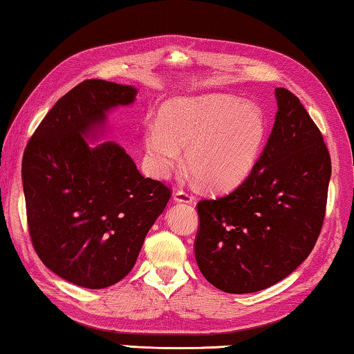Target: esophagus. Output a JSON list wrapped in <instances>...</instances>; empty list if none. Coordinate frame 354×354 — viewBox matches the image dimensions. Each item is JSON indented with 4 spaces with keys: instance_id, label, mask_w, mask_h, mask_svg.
Returning <instances> with one entry per match:
<instances>
[{
    "instance_id": "obj_1",
    "label": "esophagus",
    "mask_w": 354,
    "mask_h": 354,
    "mask_svg": "<svg viewBox=\"0 0 354 354\" xmlns=\"http://www.w3.org/2000/svg\"><path fill=\"white\" fill-rule=\"evenodd\" d=\"M173 200H175L176 203H192L194 195L186 189H178L175 195H173Z\"/></svg>"
}]
</instances>
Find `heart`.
<instances>
[{"instance_id":"b5f03b06","label":"heart","mask_w":354,"mask_h":354,"mask_svg":"<svg viewBox=\"0 0 354 354\" xmlns=\"http://www.w3.org/2000/svg\"><path fill=\"white\" fill-rule=\"evenodd\" d=\"M266 137L268 120L260 106L232 94L167 100L159 121H148L143 132L153 175L170 176L187 147L192 178L212 190L243 184L254 171Z\"/></svg>"}]
</instances>
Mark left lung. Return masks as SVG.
<instances>
[{
	"label": "left lung",
	"mask_w": 354,
	"mask_h": 354,
	"mask_svg": "<svg viewBox=\"0 0 354 354\" xmlns=\"http://www.w3.org/2000/svg\"><path fill=\"white\" fill-rule=\"evenodd\" d=\"M276 99L272 132L252 175L225 197L197 205L195 260L225 293H255L290 276L323 227L329 151L293 93L276 88Z\"/></svg>",
	"instance_id": "1"
}]
</instances>
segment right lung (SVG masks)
I'll list each match as a JSON object with an SVG mask.
<instances>
[{"instance_id":"add662e5","label":"right lung","mask_w":354,"mask_h":354,"mask_svg":"<svg viewBox=\"0 0 354 354\" xmlns=\"http://www.w3.org/2000/svg\"><path fill=\"white\" fill-rule=\"evenodd\" d=\"M137 89L85 80L48 111L26 145L21 179L32 248L56 276L85 288L124 279L171 197L102 137L106 113L131 105Z\"/></svg>"}]
</instances>
